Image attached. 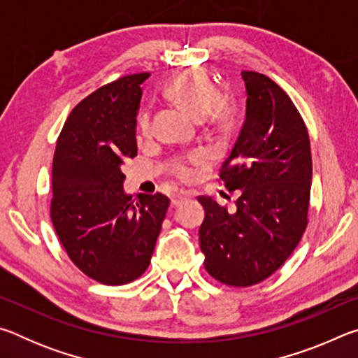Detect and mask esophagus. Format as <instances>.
Listing matches in <instances>:
<instances>
[{
	"mask_svg": "<svg viewBox=\"0 0 358 358\" xmlns=\"http://www.w3.org/2000/svg\"><path fill=\"white\" fill-rule=\"evenodd\" d=\"M194 192H178L175 194V196L172 197V205L173 207H177V205H180L183 201H186L187 197H192Z\"/></svg>",
	"mask_w": 358,
	"mask_h": 358,
	"instance_id": "obj_1",
	"label": "esophagus"
}]
</instances>
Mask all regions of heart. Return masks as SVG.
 <instances>
[{"mask_svg":"<svg viewBox=\"0 0 358 358\" xmlns=\"http://www.w3.org/2000/svg\"><path fill=\"white\" fill-rule=\"evenodd\" d=\"M167 96L175 104L197 118L222 117V104L220 101V92L210 78L196 71H185L173 76L167 85ZM153 131L151 112L148 108L137 115V132L142 138H148ZM208 164V155L203 151H194L189 156L173 159L171 164V173L180 181H192L197 177V169Z\"/></svg>","mask_w":358,"mask_h":358,"instance_id":"heart-1","label":"heart"}]
</instances>
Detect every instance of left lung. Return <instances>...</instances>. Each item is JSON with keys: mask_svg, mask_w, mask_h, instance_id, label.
Returning <instances> with one entry per match:
<instances>
[{"mask_svg": "<svg viewBox=\"0 0 358 358\" xmlns=\"http://www.w3.org/2000/svg\"><path fill=\"white\" fill-rule=\"evenodd\" d=\"M246 115L220 180L238 189L237 210L199 197V243L210 276L226 286L262 282L286 262L305 234L313 161L310 136L292 99L270 77L241 72Z\"/></svg>", "mask_w": 358, "mask_h": 358, "instance_id": "8db88e82", "label": "left lung"}]
</instances>
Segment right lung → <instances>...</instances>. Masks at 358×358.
<instances>
[{
    "label": "right lung",
    "mask_w": 358,
    "mask_h": 358,
    "mask_svg": "<svg viewBox=\"0 0 358 358\" xmlns=\"http://www.w3.org/2000/svg\"><path fill=\"white\" fill-rule=\"evenodd\" d=\"M148 77L123 76L78 102L53 155V227L77 268L107 286L145 273L171 205L161 192L123 191V166L137 156L136 117Z\"/></svg>",
    "instance_id": "add662e5"
}]
</instances>
